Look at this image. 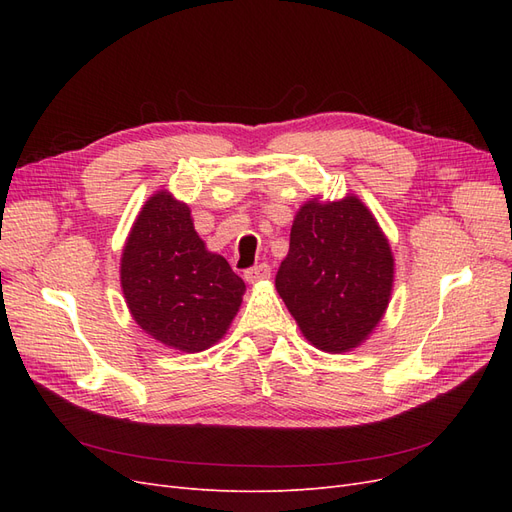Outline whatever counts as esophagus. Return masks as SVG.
I'll return each mask as SVG.
<instances>
[{"label": "esophagus", "instance_id": "obj_1", "mask_svg": "<svg viewBox=\"0 0 512 512\" xmlns=\"http://www.w3.org/2000/svg\"><path fill=\"white\" fill-rule=\"evenodd\" d=\"M243 277H245L247 284L265 282V280H269V277H271V267L267 265V262H260V265H256V267H252V269H247V271L243 273Z\"/></svg>", "mask_w": 512, "mask_h": 512}]
</instances>
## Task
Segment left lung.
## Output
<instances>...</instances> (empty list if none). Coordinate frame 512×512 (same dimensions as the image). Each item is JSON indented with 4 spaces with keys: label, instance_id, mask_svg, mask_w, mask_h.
Wrapping results in <instances>:
<instances>
[{
    "label": "left lung",
    "instance_id": "8db88e82",
    "mask_svg": "<svg viewBox=\"0 0 512 512\" xmlns=\"http://www.w3.org/2000/svg\"><path fill=\"white\" fill-rule=\"evenodd\" d=\"M393 282L391 243L359 196L301 205L275 288L309 344L329 354L359 348L389 307Z\"/></svg>",
    "mask_w": 512,
    "mask_h": 512
}]
</instances>
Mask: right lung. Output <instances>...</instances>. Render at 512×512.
<instances>
[{
    "instance_id": "obj_1",
    "label": "right lung",
    "mask_w": 512,
    "mask_h": 512,
    "mask_svg": "<svg viewBox=\"0 0 512 512\" xmlns=\"http://www.w3.org/2000/svg\"><path fill=\"white\" fill-rule=\"evenodd\" d=\"M119 280L138 327L188 354L220 342L245 292L226 258L198 237L190 207L168 190L151 194L138 211L121 252Z\"/></svg>"
}]
</instances>
